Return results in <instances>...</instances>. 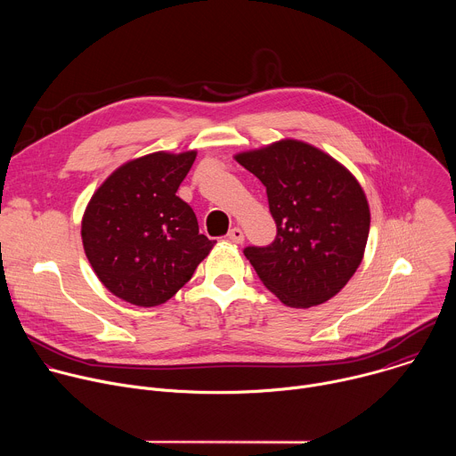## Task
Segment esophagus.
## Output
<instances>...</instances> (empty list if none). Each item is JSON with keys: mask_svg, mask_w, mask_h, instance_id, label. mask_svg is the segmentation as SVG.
<instances>
[{"mask_svg": "<svg viewBox=\"0 0 456 456\" xmlns=\"http://www.w3.org/2000/svg\"><path fill=\"white\" fill-rule=\"evenodd\" d=\"M227 240L232 241V243H243L245 236H243V231L240 227H232L229 232H227Z\"/></svg>", "mask_w": 456, "mask_h": 456, "instance_id": "1", "label": "esophagus"}]
</instances>
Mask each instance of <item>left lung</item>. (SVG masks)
<instances>
[{"mask_svg":"<svg viewBox=\"0 0 456 456\" xmlns=\"http://www.w3.org/2000/svg\"><path fill=\"white\" fill-rule=\"evenodd\" d=\"M267 187L276 240L243 254L264 285L292 308L334 297L359 269L370 206L357 178L319 148L283 139L234 155Z\"/></svg>","mask_w":456,"mask_h":456,"instance_id":"8db88e82","label":"left lung"}]
</instances>
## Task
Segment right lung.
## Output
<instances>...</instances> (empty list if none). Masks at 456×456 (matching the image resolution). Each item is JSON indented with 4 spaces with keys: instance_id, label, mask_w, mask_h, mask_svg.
Returning <instances> with one entry per match:
<instances>
[{
    "instance_id": "add662e5",
    "label": "right lung",
    "mask_w": 456,
    "mask_h": 456,
    "mask_svg": "<svg viewBox=\"0 0 456 456\" xmlns=\"http://www.w3.org/2000/svg\"><path fill=\"white\" fill-rule=\"evenodd\" d=\"M197 151H155L118 166L92 194L81 238L99 281L118 299L159 306L215 247L176 197Z\"/></svg>"
}]
</instances>
